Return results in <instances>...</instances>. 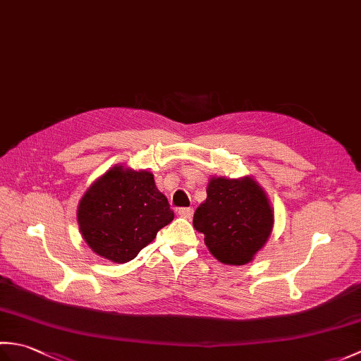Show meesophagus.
Listing matches in <instances>:
<instances>
[{"label": "esophagus", "mask_w": 361, "mask_h": 361, "mask_svg": "<svg viewBox=\"0 0 361 361\" xmlns=\"http://www.w3.org/2000/svg\"><path fill=\"white\" fill-rule=\"evenodd\" d=\"M192 214H194V209H192V208H180V209H178V216H180V217L190 219V217H192Z\"/></svg>", "instance_id": "obj_1"}]
</instances>
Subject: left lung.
I'll return each mask as SVG.
<instances>
[{"label": "left lung", "instance_id": "left-lung-1", "mask_svg": "<svg viewBox=\"0 0 361 361\" xmlns=\"http://www.w3.org/2000/svg\"><path fill=\"white\" fill-rule=\"evenodd\" d=\"M206 194L194 214V228L204 234L211 255L226 265L251 262L273 229V209L265 190L251 176H212Z\"/></svg>", "mask_w": 361, "mask_h": 361}]
</instances>
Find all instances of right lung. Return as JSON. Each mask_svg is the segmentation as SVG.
<instances>
[{
    "mask_svg": "<svg viewBox=\"0 0 361 361\" xmlns=\"http://www.w3.org/2000/svg\"><path fill=\"white\" fill-rule=\"evenodd\" d=\"M173 220L166 195L147 171L114 166L83 194L78 208L82 237L96 255L126 264Z\"/></svg>",
    "mask_w": 361,
    "mask_h": 361,
    "instance_id": "obj_1",
    "label": "right lung"
}]
</instances>
